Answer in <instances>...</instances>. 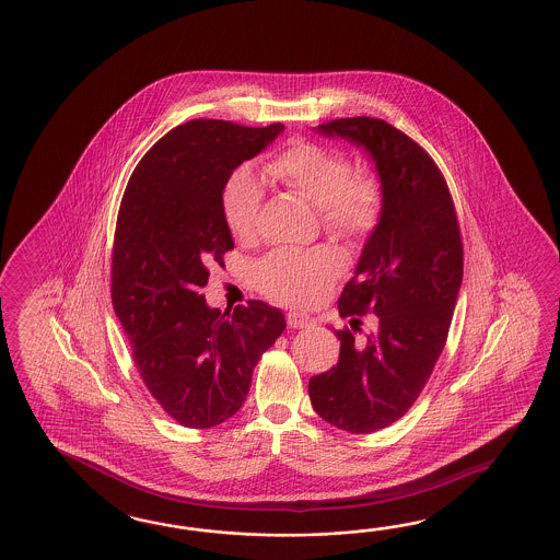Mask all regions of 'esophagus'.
Here are the masks:
<instances>
[{
    "instance_id": "obj_1",
    "label": "esophagus",
    "mask_w": 560,
    "mask_h": 560,
    "mask_svg": "<svg viewBox=\"0 0 560 560\" xmlns=\"http://www.w3.org/2000/svg\"><path fill=\"white\" fill-rule=\"evenodd\" d=\"M287 320L288 325L292 326V328H308V326L316 325L313 316L304 313H288Z\"/></svg>"
}]
</instances>
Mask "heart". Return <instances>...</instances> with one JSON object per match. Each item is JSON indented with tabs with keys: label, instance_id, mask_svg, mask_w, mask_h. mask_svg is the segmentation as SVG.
<instances>
[{
	"label": "heart",
	"instance_id": "heart-1",
	"mask_svg": "<svg viewBox=\"0 0 560 560\" xmlns=\"http://www.w3.org/2000/svg\"><path fill=\"white\" fill-rule=\"evenodd\" d=\"M264 173L320 209L332 235L354 240L377 223L383 201L377 179L369 173L352 175L351 161L330 147L296 141L272 156ZM261 201L260 179L252 171H235L222 194L223 220L235 240L249 242L256 235ZM337 270V254L326 247L278 249L258 264L256 282L272 299L308 304L323 294Z\"/></svg>",
	"mask_w": 560,
	"mask_h": 560
}]
</instances>
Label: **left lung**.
Here are the masks:
<instances>
[{"label": "left lung", "instance_id": "obj_1", "mask_svg": "<svg viewBox=\"0 0 560 560\" xmlns=\"http://www.w3.org/2000/svg\"><path fill=\"white\" fill-rule=\"evenodd\" d=\"M316 132L363 149L381 183L377 225L338 299L340 316L371 311L375 325L357 342L349 328L335 330L337 366L308 381L326 423L371 433L404 417L425 387L452 325L464 252L450 189L416 141L371 117L338 118Z\"/></svg>", "mask_w": 560, "mask_h": 560}]
</instances>
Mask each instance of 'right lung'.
<instances>
[{
    "mask_svg": "<svg viewBox=\"0 0 560 560\" xmlns=\"http://www.w3.org/2000/svg\"><path fill=\"white\" fill-rule=\"evenodd\" d=\"M280 132V122L189 120L149 149L122 196L113 306L147 389L185 428L235 416L261 352L287 328L282 311L260 300L222 313L201 294L209 266L234 247L223 187Z\"/></svg>",
    "mask_w": 560,
    "mask_h": 560,
    "instance_id": "right-lung-1",
    "label": "right lung"
}]
</instances>
